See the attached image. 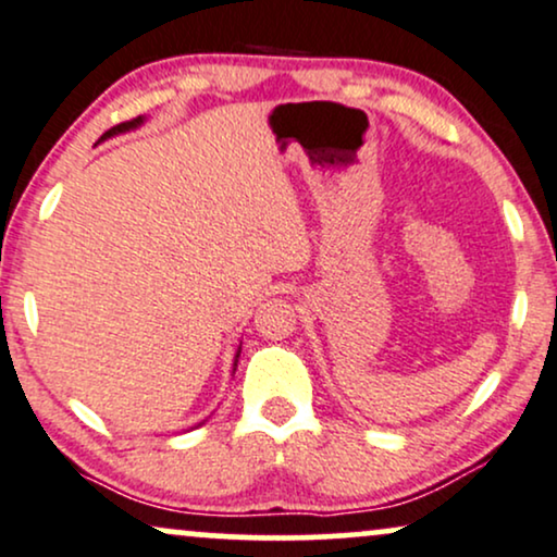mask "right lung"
<instances>
[{"label": "right lung", "instance_id": "right-lung-1", "mask_svg": "<svg viewBox=\"0 0 557 557\" xmlns=\"http://www.w3.org/2000/svg\"><path fill=\"white\" fill-rule=\"evenodd\" d=\"M145 119L143 116H137V119H132V122H124V124H116V126H111L109 132L103 134V137H100V143H103V139H109V137H113V134H122V132H129V129H137L139 124H143ZM238 355H240V347H238V352H236V360H233V371H236V366H238Z\"/></svg>", "mask_w": 557, "mask_h": 557}]
</instances>
